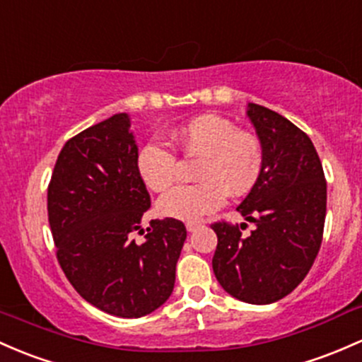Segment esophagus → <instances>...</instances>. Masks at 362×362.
<instances>
[{"instance_id": "1", "label": "esophagus", "mask_w": 362, "mask_h": 362, "mask_svg": "<svg viewBox=\"0 0 362 362\" xmlns=\"http://www.w3.org/2000/svg\"><path fill=\"white\" fill-rule=\"evenodd\" d=\"M198 228H200V224H198V223H186V229H188L189 233H193Z\"/></svg>"}]
</instances>
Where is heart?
Masks as SVG:
<instances>
[{
    "label": "heart",
    "instance_id": "obj_1",
    "mask_svg": "<svg viewBox=\"0 0 362 362\" xmlns=\"http://www.w3.org/2000/svg\"><path fill=\"white\" fill-rule=\"evenodd\" d=\"M174 141L185 153L200 155L197 185L169 189L157 202L162 216L180 221L202 219L223 207L226 192L242 197L257 185L264 165L262 145L255 134L236 129L235 124L216 114H204L181 124ZM141 181L153 192H164L176 180V153L158 141L143 145L136 157Z\"/></svg>",
    "mask_w": 362,
    "mask_h": 362
}]
</instances>
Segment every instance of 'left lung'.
<instances>
[{
  "mask_svg": "<svg viewBox=\"0 0 362 362\" xmlns=\"http://www.w3.org/2000/svg\"><path fill=\"white\" fill-rule=\"evenodd\" d=\"M247 115L262 145L264 165L236 211L255 229L242 236L238 224L214 223L212 269L231 297L264 305L286 297L313 267L325 228L326 181L304 131L257 103H248Z\"/></svg>",
  "mask_w": 362,
  "mask_h": 362,
  "instance_id": "left-lung-1",
  "label": "left lung"
}]
</instances>
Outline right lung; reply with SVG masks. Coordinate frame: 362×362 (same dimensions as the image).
Segmentation results:
<instances>
[{"label": "right lung", "mask_w": 362, "mask_h": 362, "mask_svg": "<svg viewBox=\"0 0 362 362\" xmlns=\"http://www.w3.org/2000/svg\"><path fill=\"white\" fill-rule=\"evenodd\" d=\"M127 114H115L69 139L48 186L57 259L77 293L103 313L141 317L170 297L186 228L165 217L141 229L150 195L136 169Z\"/></svg>", "instance_id": "right-lung-1"}]
</instances>
